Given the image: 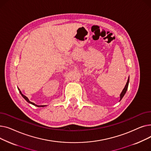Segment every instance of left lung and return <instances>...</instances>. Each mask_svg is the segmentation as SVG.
I'll return each instance as SVG.
<instances>
[{"instance_id": "8db88e82", "label": "left lung", "mask_w": 151, "mask_h": 151, "mask_svg": "<svg viewBox=\"0 0 151 151\" xmlns=\"http://www.w3.org/2000/svg\"><path fill=\"white\" fill-rule=\"evenodd\" d=\"M129 78H128L127 82V83H126V84H125V87H124V89L122 90V92H121V95H120V100H119V101H121V100H122V98L124 97V95L125 94L127 91L128 86H129Z\"/></svg>"}]
</instances>
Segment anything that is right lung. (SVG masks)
Returning <instances> with one entry per match:
<instances>
[{
  "instance_id": "obj_1",
  "label": "right lung",
  "mask_w": 151,
  "mask_h": 151,
  "mask_svg": "<svg viewBox=\"0 0 151 151\" xmlns=\"http://www.w3.org/2000/svg\"><path fill=\"white\" fill-rule=\"evenodd\" d=\"M18 90H19V93H21V95L22 96V97L28 103H29V104H32V105H34V106H37V107H44V106H46L47 105H36V104H35L34 103H33V102H31L30 101H29V99L26 97V96H25L24 95H23L22 93V92H21V91L19 90V89H18Z\"/></svg>"
}]
</instances>
